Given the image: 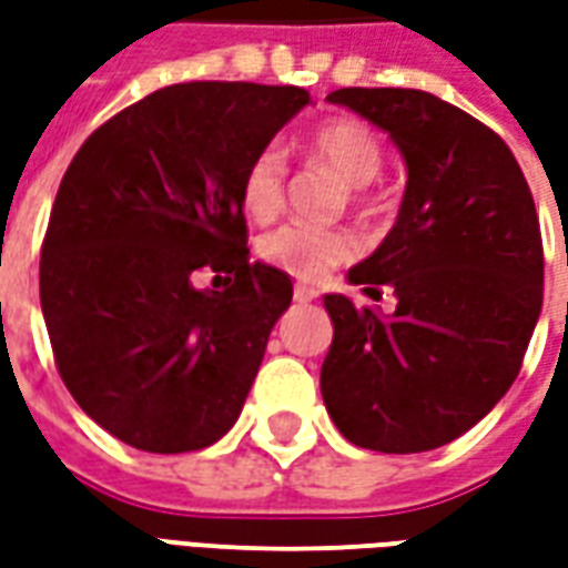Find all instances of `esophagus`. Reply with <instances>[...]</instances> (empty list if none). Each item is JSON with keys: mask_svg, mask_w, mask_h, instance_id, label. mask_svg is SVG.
I'll return each mask as SVG.
<instances>
[{"mask_svg": "<svg viewBox=\"0 0 568 568\" xmlns=\"http://www.w3.org/2000/svg\"><path fill=\"white\" fill-rule=\"evenodd\" d=\"M313 297H316V292H313V288H307V285H295L297 304H307V301H313Z\"/></svg>", "mask_w": 568, "mask_h": 568, "instance_id": "34e87169", "label": "esophagus"}]
</instances>
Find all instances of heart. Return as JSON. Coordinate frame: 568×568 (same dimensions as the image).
I'll use <instances>...</instances> for the list:
<instances>
[{
    "label": "heart",
    "mask_w": 568,
    "mask_h": 568,
    "mask_svg": "<svg viewBox=\"0 0 568 568\" xmlns=\"http://www.w3.org/2000/svg\"><path fill=\"white\" fill-rule=\"evenodd\" d=\"M304 151L353 185V200H365V187L383 166L381 136L362 118L341 115L328 118L310 130ZM285 154L280 145H261L248 158L240 175V206L255 222H271L283 210L285 200ZM358 236L346 227H322L307 222H285L261 236L258 255L273 267H280L301 283H316L325 273L341 267L344 261L356 258Z\"/></svg>",
    "instance_id": "heart-1"
}]
</instances>
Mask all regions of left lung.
<instances>
[{"label": "left lung", "mask_w": 568, "mask_h": 568, "mask_svg": "<svg viewBox=\"0 0 568 568\" xmlns=\"http://www.w3.org/2000/svg\"><path fill=\"white\" fill-rule=\"evenodd\" d=\"M407 161L398 222L349 271L393 316L325 295L322 398L356 447L423 453L484 419L520 374L541 313L545 248L520 163L496 130L414 88H341Z\"/></svg>", "instance_id": "8db88e82"}]
</instances>
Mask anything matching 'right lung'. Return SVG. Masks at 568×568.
Masks as SVG:
<instances>
[{
    "mask_svg": "<svg viewBox=\"0 0 568 568\" xmlns=\"http://www.w3.org/2000/svg\"><path fill=\"white\" fill-rule=\"evenodd\" d=\"M310 103L304 88L185 81L121 109L57 187L39 295L60 377L136 450L210 447L234 426L292 280L248 261L240 175ZM197 272L229 280L193 288Z\"/></svg>",
    "mask_w": 568,
    "mask_h": 568,
    "instance_id": "1",
    "label": "right lung"
}]
</instances>
